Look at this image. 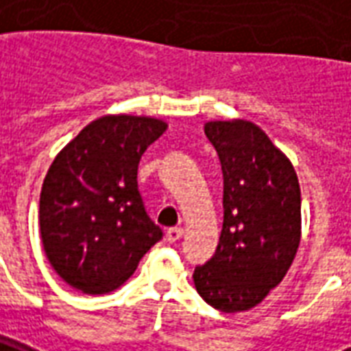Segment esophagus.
<instances>
[{"label":"esophagus","instance_id":"obj_1","mask_svg":"<svg viewBox=\"0 0 351 351\" xmlns=\"http://www.w3.org/2000/svg\"><path fill=\"white\" fill-rule=\"evenodd\" d=\"M181 235H183V228H179V226L166 230V239H168L170 243L179 241V239H181Z\"/></svg>","mask_w":351,"mask_h":351}]
</instances>
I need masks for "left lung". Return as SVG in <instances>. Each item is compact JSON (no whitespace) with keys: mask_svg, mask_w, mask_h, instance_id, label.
I'll return each mask as SVG.
<instances>
[{"mask_svg":"<svg viewBox=\"0 0 351 351\" xmlns=\"http://www.w3.org/2000/svg\"><path fill=\"white\" fill-rule=\"evenodd\" d=\"M224 178V222L211 260L194 269V286L221 312L249 311L280 284L301 241L298 173L258 125L206 123Z\"/></svg>","mask_w":351,"mask_h":351,"instance_id":"obj_1","label":"left lung"}]
</instances>
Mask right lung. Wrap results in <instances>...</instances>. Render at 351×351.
I'll return each instance as SVG.
<instances>
[{
    "label": "right lung",
    "instance_id": "obj_1",
    "mask_svg": "<svg viewBox=\"0 0 351 351\" xmlns=\"http://www.w3.org/2000/svg\"><path fill=\"white\" fill-rule=\"evenodd\" d=\"M166 127L155 117H99L53 158L40 189V239L69 286L91 295L114 291L162 239L136 178L140 158Z\"/></svg>",
    "mask_w": 351,
    "mask_h": 351
}]
</instances>
